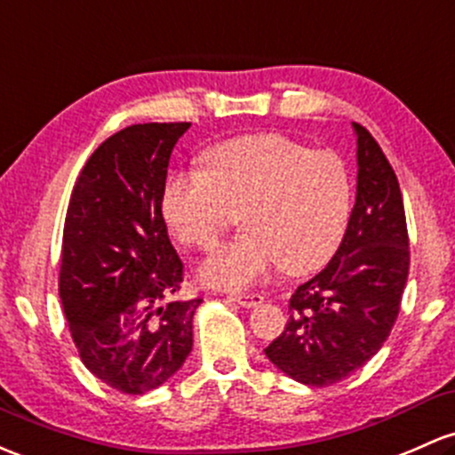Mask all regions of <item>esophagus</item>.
Masks as SVG:
<instances>
[{
  "label": "esophagus",
  "instance_id": "34e87169",
  "mask_svg": "<svg viewBox=\"0 0 455 455\" xmlns=\"http://www.w3.org/2000/svg\"><path fill=\"white\" fill-rule=\"evenodd\" d=\"M228 298H231L233 302L242 304V307L251 308V307H257V304L263 302V296L261 293H242V291H233L228 293Z\"/></svg>",
  "mask_w": 455,
  "mask_h": 455
}]
</instances>
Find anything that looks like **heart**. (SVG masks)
Wrapping results in <instances>:
<instances>
[{"label": "heart", "instance_id": "1", "mask_svg": "<svg viewBox=\"0 0 455 455\" xmlns=\"http://www.w3.org/2000/svg\"><path fill=\"white\" fill-rule=\"evenodd\" d=\"M201 171L174 172L162 189V216L189 248L213 251L242 212L246 231L201 266L213 287H248L274 269L315 272L331 261L352 216V177L341 155L284 133L222 140Z\"/></svg>", "mask_w": 455, "mask_h": 455}]
</instances>
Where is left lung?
Returning <instances> with one entry per match:
<instances>
[{
    "label": "left lung",
    "instance_id": "obj_1",
    "mask_svg": "<svg viewBox=\"0 0 455 455\" xmlns=\"http://www.w3.org/2000/svg\"><path fill=\"white\" fill-rule=\"evenodd\" d=\"M356 132L358 186L341 246L296 289L289 322L266 347L283 373L307 387L352 376L384 346L411 267L406 212L395 171L363 124Z\"/></svg>",
    "mask_w": 455,
    "mask_h": 455
}]
</instances>
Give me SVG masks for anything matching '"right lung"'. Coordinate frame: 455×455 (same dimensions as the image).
<instances>
[{
  "instance_id": "right-lung-1",
  "label": "right lung",
  "mask_w": 455,
  "mask_h": 455,
  "mask_svg": "<svg viewBox=\"0 0 455 455\" xmlns=\"http://www.w3.org/2000/svg\"><path fill=\"white\" fill-rule=\"evenodd\" d=\"M189 123L124 127L97 148L75 181L64 220L60 300L86 369L142 395L192 352L201 304L172 300L183 263L162 216V189Z\"/></svg>"
}]
</instances>
